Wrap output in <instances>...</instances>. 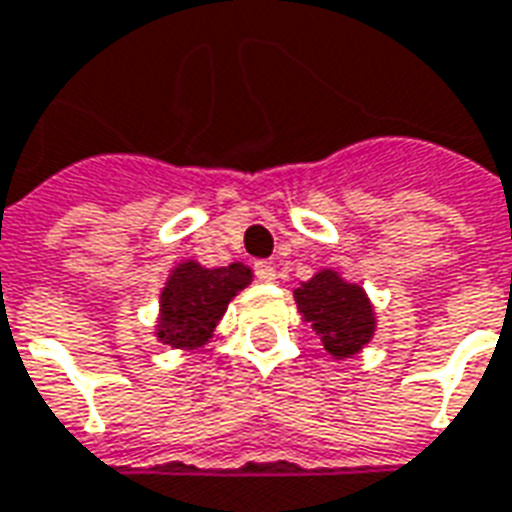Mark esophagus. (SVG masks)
I'll return each instance as SVG.
<instances>
[{"instance_id":"1","label":"esophagus","mask_w":512,"mask_h":512,"mask_svg":"<svg viewBox=\"0 0 512 512\" xmlns=\"http://www.w3.org/2000/svg\"><path fill=\"white\" fill-rule=\"evenodd\" d=\"M253 270H256V278L262 281V284H273L275 281V267L270 262H256L253 264Z\"/></svg>"}]
</instances>
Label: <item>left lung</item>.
I'll list each match as a JSON object with an SVG mask.
<instances>
[{
	"label": "left lung",
	"mask_w": 512,
	"mask_h": 512,
	"mask_svg": "<svg viewBox=\"0 0 512 512\" xmlns=\"http://www.w3.org/2000/svg\"><path fill=\"white\" fill-rule=\"evenodd\" d=\"M297 311L320 336L333 358H353L375 336V308L364 286L344 281L336 270H320L295 289Z\"/></svg>",
	"instance_id": "8db88e82"
}]
</instances>
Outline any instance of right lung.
<instances>
[{"instance_id": "obj_1", "label": "right lung", "mask_w": 512, "mask_h": 512, "mask_svg": "<svg viewBox=\"0 0 512 512\" xmlns=\"http://www.w3.org/2000/svg\"><path fill=\"white\" fill-rule=\"evenodd\" d=\"M250 281L253 270L242 262L228 267H204L192 259L179 262L162 286L154 336L173 350L204 347L212 339L217 322L223 320L228 303Z\"/></svg>"}]
</instances>
